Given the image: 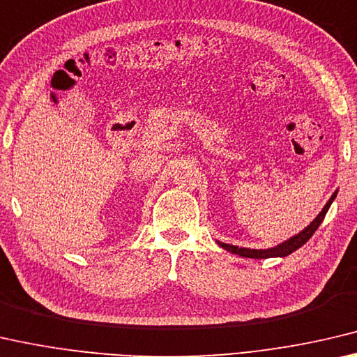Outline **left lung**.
Returning a JSON list of instances; mask_svg holds the SVG:
<instances>
[{"instance_id": "obj_1", "label": "left lung", "mask_w": 357, "mask_h": 357, "mask_svg": "<svg viewBox=\"0 0 357 357\" xmlns=\"http://www.w3.org/2000/svg\"><path fill=\"white\" fill-rule=\"evenodd\" d=\"M337 196V191L332 195V197L329 201H327V204L324 206V208L321 210L319 215L317 218H314L310 225H308L305 229H303L302 232L297 234V236L291 237L289 241H286L283 243L277 245V247L273 248H267V250H250V248H238L236 247V245H229V243H223V242H218V245L221 248H225L227 251H231V253L234 255H238L242 256V258H255V259H267V258H284V256H288L293 253V251H296L297 248H301L303 243H307L308 241H310V237L314 234V231L318 229L319 225L323 223V220L326 217L327 210H329L331 204L334 202Z\"/></svg>"}]
</instances>
